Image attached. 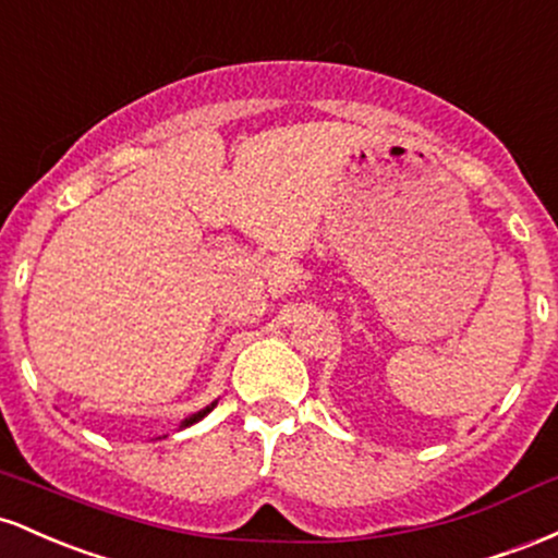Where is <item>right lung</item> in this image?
Wrapping results in <instances>:
<instances>
[{
	"label": "right lung",
	"instance_id": "add662e5",
	"mask_svg": "<svg viewBox=\"0 0 558 558\" xmlns=\"http://www.w3.org/2000/svg\"><path fill=\"white\" fill-rule=\"evenodd\" d=\"M213 409H216V403H210L208 405V409H203V411H197V414H192L190 418H186V422H184V427H190V424H195V422H199V418H203L205 414H210V411Z\"/></svg>",
	"mask_w": 558,
	"mask_h": 558
}]
</instances>
